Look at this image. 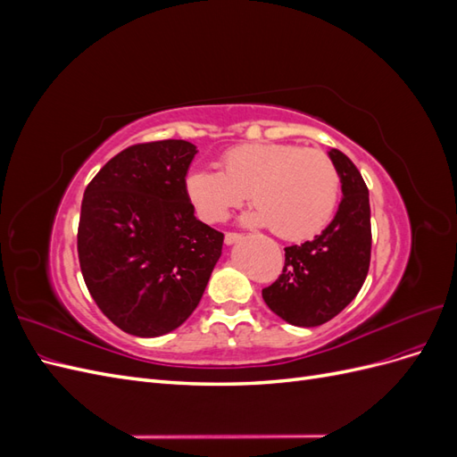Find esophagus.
I'll list each match as a JSON object with an SVG mask.
<instances>
[{"label":"esophagus","instance_id":"1","mask_svg":"<svg viewBox=\"0 0 457 457\" xmlns=\"http://www.w3.org/2000/svg\"><path fill=\"white\" fill-rule=\"evenodd\" d=\"M238 240H242V237H240V234H237V232H227V234H225V244H227V245L237 244Z\"/></svg>","mask_w":457,"mask_h":457}]
</instances>
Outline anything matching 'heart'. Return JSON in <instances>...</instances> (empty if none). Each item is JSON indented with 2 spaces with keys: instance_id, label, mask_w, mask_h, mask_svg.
Listing matches in <instances>:
<instances>
[{
  "instance_id": "obj_1",
  "label": "heart",
  "mask_w": 457,
  "mask_h": 457,
  "mask_svg": "<svg viewBox=\"0 0 457 457\" xmlns=\"http://www.w3.org/2000/svg\"><path fill=\"white\" fill-rule=\"evenodd\" d=\"M220 170L198 165L187 175V192L207 223L225 220L250 198L255 210L247 225L272 227L284 240H307L336 213L339 173L322 150L286 143L234 146L220 158Z\"/></svg>"
}]
</instances>
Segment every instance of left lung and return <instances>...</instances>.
<instances>
[{
  "label": "left lung",
  "mask_w": 457,
  "mask_h": 457,
  "mask_svg": "<svg viewBox=\"0 0 457 457\" xmlns=\"http://www.w3.org/2000/svg\"><path fill=\"white\" fill-rule=\"evenodd\" d=\"M341 181L331 223L309 242L289 245L280 278L262 289L267 307L282 320L314 328L337 316L361 292L370 269V196L361 171L337 148L328 150Z\"/></svg>",
  "instance_id": "8db88e82"
}]
</instances>
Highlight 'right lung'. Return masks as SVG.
<instances>
[{"label":"right lung","mask_w":457,"mask_h":457,"mask_svg":"<svg viewBox=\"0 0 457 457\" xmlns=\"http://www.w3.org/2000/svg\"><path fill=\"white\" fill-rule=\"evenodd\" d=\"M188 141L129 146L95 175L81 202L78 255L99 309L126 334L160 337L195 312L223 234L195 215Z\"/></svg>","instance_id":"obj_1"}]
</instances>
